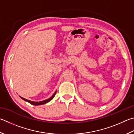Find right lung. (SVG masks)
Wrapping results in <instances>:
<instances>
[{"instance_id":"right-lung-1","label":"right lung","mask_w":134,"mask_h":134,"mask_svg":"<svg viewBox=\"0 0 134 134\" xmlns=\"http://www.w3.org/2000/svg\"><path fill=\"white\" fill-rule=\"evenodd\" d=\"M56 92H57V91H55V92H54V94H53V96H52V97H51L50 98L47 99H46V100H44V101H40V102L31 101H30V100H29V99H25V98H23V97H20V98H21V99H23L24 101L28 102V103H29L31 104H32V105H42V104H44L47 103H48V102H49L50 101L52 100V99L53 98H54V97L55 96V94H56Z\"/></svg>"}]
</instances>
